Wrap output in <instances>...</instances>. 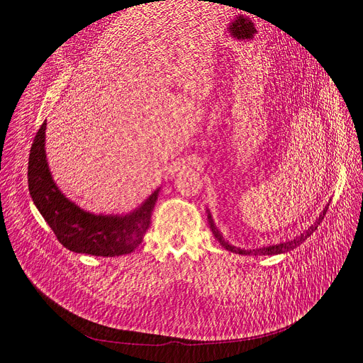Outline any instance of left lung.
<instances>
[{
    "instance_id": "left-lung-1",
    "label": "left lung",
    "mask_w": 363,
    "mask_h": 363,
    "mask_svg": "<svg viewBox=\"0 0 363 363\" xmlns=\"http://www.w3.org/2000/svg\"><path fill=\"white\" fill-rule=\"evenodd\" d=\"M328 206H330V204H328ZM328 206L325 207V211H323V213L319 216V219L309 228V230H308L306 233H303L300 237H296L293 241L281 242V244L269 245V247H262V249H256V250H244V249H240V247L228 244V242L223 240V237H222V234L219 233L218 228H216V225H215V222H213L211 213H207V219H208V225H211V230H212L215 238L220 242V245L223 247V249H226V250H230V252H233V253H238V255H255V256H257V255H279V253H285V252H290V250L296 249L297 245H300L304 240H306L308 237H311V234H313V231H316V228H318V225L322 222L323 216L327 215Z\"/></svg>"
}]
</instances>
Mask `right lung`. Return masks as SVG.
I'll return each mask as SVG.
<instances>
[{
    "instance_id": "right-lung-1",
    "label": "right lung",
    "mask_w": 363,
    "mask_h": 363,
    "mask_svg": "<svg viewBox=\"0 0 363 363\" xmlns=\"http://www.w3.org/2000/svg\"><path fill=\"white\" fill-rule=\"evenodd\" d=\"M45 128L44 122L30 147L28 182L35 206L57 240L74 253L103 257L132 253L148 230L159 189L126 216H97L84 212L60 193L51 178L44 148Z\"/></svg>"
}]
</instances>
